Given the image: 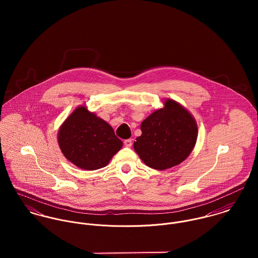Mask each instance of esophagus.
<instances>
[{"label":"esophagus","mask_w":258,"mask_h":258,"mask_svg":"<svg viewBox=\"0 0 258 258\" xmlns=\"http://www.w3.org/2000/svg\"><path fill=\"white\" fill-rule=\"evenodd\" d=\"M124 145L126 147H131L132 146V139H126L124 140Z\"/></svg>","instance_id":"obj_1"}]
</instances>
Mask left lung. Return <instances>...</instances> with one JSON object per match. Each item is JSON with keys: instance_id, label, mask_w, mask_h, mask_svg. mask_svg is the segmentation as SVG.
Wrapping results in <instances>:
<instances>
[{"instance_id": "left-lung-1", "label": "left lung", "mask_w": 258, "mask_h": 258, "mask_svg": "<svg viewBox=\"0 0 258 258\" xmlns=\"http://www.w3.org/2000/svg\"><path fill=\"white\" fill-rule=\"evenodd\" d=\"M134 150L148 167L166 170L184 161L196 145L198 125L191 114L172 99L141 124Z\"/></svg>"}]
</instances>
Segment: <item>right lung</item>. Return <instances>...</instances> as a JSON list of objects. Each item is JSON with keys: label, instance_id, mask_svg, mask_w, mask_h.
<instances>
[{"label": "right lung", "instance_id": "add662e5", "mask_svg": "<svg viewBox=\"0 0 258 258\" xmlns=\"http://www.w3.org/2000/svg\"><path fill=\"white\" fill-rule=\"evenodd\" d=\"M57 140L64 157L88 171L105 167L123 145L110 125L85 106L77 107L66 119Z\"/></svg>", "mask_w": 258, "mask_h": 258}]
</instances>
